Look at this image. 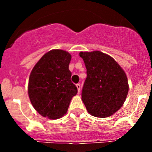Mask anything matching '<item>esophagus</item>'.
I'll return each instance as SVG.
<instances>
[{
	"label": "esophagus",
	"mask_w": 152,
	"mask_h": 152,
	"mask_svg": "<svg viewBox=\"0 0 152 152\" xmlns=\"http://www.w3.org/2000/svg\"><path fill=\"white\" fill-rule=\"evenodd\" d=\"M76 87H77V90H78V93L80 92V89H81V85L79 84H76Z\"/></svg>",
	"instance_id": "34e87169"
}]
</instances>
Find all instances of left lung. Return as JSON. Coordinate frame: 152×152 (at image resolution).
<instances>
[{
    "label": "left lung",
    "instance_id": "1",
    "mask_svg": "<svg viewBox=\"0 0 152 152\" xmlns=\"http://www.w3.org/2000/svg\"><path fill=\"white\" fill-rule=\"evenodd\" d=\"M87 68L82 99L97 118L113 115L124 104L129 91L126 75L117 62L99 50L80 52Z\"/></svg>",
    "mask_w": 152,
    "mask_h": 152
}]
</instances>
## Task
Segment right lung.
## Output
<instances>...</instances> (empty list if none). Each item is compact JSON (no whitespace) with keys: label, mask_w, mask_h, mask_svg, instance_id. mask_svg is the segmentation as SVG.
<instances>
[{"label":"right lung","mask_w":152,"mask_h":152,"mask_svg":"<svg viewBox=\"0 0 152 152\" xmlns=\"http://www.w3.org/2000/svg\"><path fill=\"white\" fill-rule=\"evenodd\" d=\"M71 55L53 49L37 62L29 76L28 93L34 108L45 118L55 120L66 114L77 87L70 81Z\"/></svg>","instance_id":"add662e5"}]
</instances>
